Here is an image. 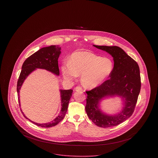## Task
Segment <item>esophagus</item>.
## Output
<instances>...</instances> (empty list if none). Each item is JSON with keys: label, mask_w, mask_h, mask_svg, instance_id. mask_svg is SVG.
I'll return each mask as SVG.
<instances>
[{"label": "esophagus", "mask_w": 158, "mask_h": 158, "mask_svg": "<svg viewBox=\"0 0 158 158\" xmlns=\"http://www.w3.org/2000/svg\"><path fill=\"white\" fill-rule=\"evenodd\" d=\"M75 90L77 92H82L83 91L81 87H80V86H77L75 88Z\"/></svg>", "instance_id": "obj_1"}]
</instances>
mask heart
<instances>
[{
  "label": "heart",
  "mask_w": 158,
  "mask_h": 158,
  "mask_svg": "<svg viewBox=\"0 0 158 158\" xmlns=\"http://www.w3.org/2000/svg\"><path fill=\"white\" fill-rule=\"evenodd\" d=\"M113 61L89 52H77L70 56L69 64L62 66L63 77L72 80L81 75V81L86 88L93 89L102 85L112 73Z\"/></svg>",
  "instance_id": "b5f03b06"
}]
</instances>
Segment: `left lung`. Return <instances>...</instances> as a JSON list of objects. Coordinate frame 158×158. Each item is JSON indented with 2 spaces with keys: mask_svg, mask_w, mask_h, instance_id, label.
I'll list each match as a JSON object with an SVG mask.
<instances>
[{
  "mask_svg": "<svg viewBox=\"0 0 158 158\" xmlns=\"http://www.w3.org/2000/svg\"><path fill=\"white\" fill-rule=\"evenodd\" d=\"M109 53L113 57L114 65L110 78L102 85L86 91L85 110L89 118L97 126L108 128L117 126L131 116L135 109L141 87L138 64L117 46L95 45ZM119 95L126 100L125 106L118 114L111 116L102 113L98 108L100 100L106 96Z\"/></svg>",
  "mask_w": 158,
  "mask_h": 158,
  "instance_id": "8db88e82",
  "label": "left lung"
}]
</instances>
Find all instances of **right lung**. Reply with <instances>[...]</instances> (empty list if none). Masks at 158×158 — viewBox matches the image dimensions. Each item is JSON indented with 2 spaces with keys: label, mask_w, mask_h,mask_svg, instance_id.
<instances>
[{
  "label": "right lung",
  "mask_w": 158,
  "mask_h": 158,
  "mask_svg": "<svg viewBox=\"0 0 158 158\" xmlns=\"http://www.w3.org/2000/svg\"><path fill=\"white\" fill-rule=\"evenodd\" d=\"M61 48L58 45H51L49 47H43L40 49L38 51L30 56L27 58L24 63H23L22 70L19 77L17 83V92L18 95H19V90L22 86L23 82L27 77V76L33 72L35 69H44L47 70H48L57 75L60 74V70L58 68V58L61 53ZM73 90H60L61 92V112L58 115V117L55 118L53 121L47 123L39 124L35 122H33L29 120L23 113V115L30 121L35 123V125L44 128H49L54 127L58 124L64 117L66 113L68 111V105L70 100V98L72 96ZM19 106H21L19 97H18ZM22 111V110H21Z\"/></svg>",
  "instance_id": "obj_1"
}]
</instances>
